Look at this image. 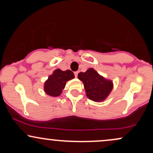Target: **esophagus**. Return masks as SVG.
<instances>
[{
  "instance_id": "34e87169",
  "label": "esophagus",
  "mask_w": 153,
  "mask_h": 153,
  "mask_svg": "<svg viewBox=\"0 0 153 153\" xmlns=\"http://www.w3.org/2000/svg\"><path fill=\"white\" fill-rule=\"evenodd\" d=\"M74 74H75V78H77V77H78V72H75V73H74Z\"/></svg>"
}]
</instances>
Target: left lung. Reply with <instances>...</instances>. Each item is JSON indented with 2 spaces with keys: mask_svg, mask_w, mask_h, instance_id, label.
<instances>
[{
  "mask_svg": "<svg viewBox=\"0 0 153 153\" xmlns=\"http://www.w3.org/2000/svg\"><path fill=\"white\" fill-rule=\"evenodd\" d=\"M78 78L83 82L87 97L96 102L104 101L113 89L112 80L105 78L94 68H89L85 73H79Z\"/></svg>",
  "mask_w": 153,
  "mask_h": 153,
  "instance_id": "left-lung-1",
  "label": "left lung"
}]
</instances>
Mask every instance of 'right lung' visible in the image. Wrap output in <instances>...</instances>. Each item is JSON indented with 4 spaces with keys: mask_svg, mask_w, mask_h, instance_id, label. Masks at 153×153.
I'll list each match as a JSON object with an SVG mask.
<instances>
[{
    "mask_svg": "<svg viewBox=\"0 0 153 153\" xmlns=\"http://www.w3.org/2000/svg\"><path fill=\"white\" fill-rule=\"evenodd\" d=\"M75 78L74 73L70 70L65 71L56 69L44 84V91L52 97H57L62 94L66 82Z\"/></svg>",
    "mask_w": 153,
    "mask_h": 153,
    "instance_id": "add662e5",
    "label": "right lung"
}]
</instances>
